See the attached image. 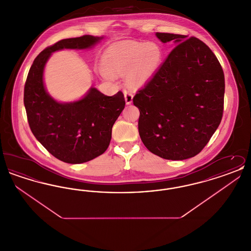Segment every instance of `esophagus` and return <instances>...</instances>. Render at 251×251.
<instances>
[{
  "label": "esophagus",
  "mask_w": 251,
  "mask_h": 251,
  "mask_svg": "<svg viewBox=\"0 0 251 251\" xmlns=\"http://www.w3.org/2000/svg\"><path fill=\"white\" fill-rule=\"evenodd\" d=\"M124 97H125L126 104H131L132 102V98H133L131 90H124Z\"/></svg>",
  "instance_id": "esophagus-1"
}]
</instances>
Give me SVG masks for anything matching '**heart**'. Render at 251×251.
<instances>
[{
	"instance_id": "heart-1",
	"label": "heart",
	"mask_w": 251,
	"mask_h": 251,
	"mask_svg": "<svg viewBox=\"0 0 251 251\" xmlns=\"http://www.w3.org/2000/svg\"><path fill=\"white\" fill-rule=\"evenodd\" d=\"M161 60L162 51L155 43L122 41L103 52L101 74L106 79L126 75L127 84L137 87L153 75Z\"/></svg>"
}]
</instances>
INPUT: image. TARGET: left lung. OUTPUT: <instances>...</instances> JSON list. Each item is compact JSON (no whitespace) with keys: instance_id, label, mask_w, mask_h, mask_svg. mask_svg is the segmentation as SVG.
<instances>
[{"instance_id":"1","label":"left lung","mask_w":251,"mask_h":251,"mask_svg":"<svg viewBox=\"0 0 251 251\" xmlns=\"http://www.w3.org/2000/svg\"><path fill=\"white\" fill-rule=\"evenodd\" d=\"M175 45L153 77L133 97L146 148L167 160L197 155L223 115L225 78L214 52L199 38L156 33Z\"/></svg>"}]
</instances>
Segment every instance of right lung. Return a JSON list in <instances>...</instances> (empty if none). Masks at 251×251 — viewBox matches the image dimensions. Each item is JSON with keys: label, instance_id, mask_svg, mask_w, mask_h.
<instances>
[{"label": "right lung", "instance_id": "1", "mask_svg": "<svg viewBox=\"0 0 251 251\" xmlns=\"http://www.w3.org/2000/svg\"><path fill=\"white\" fill-rule=\"evenodd\" d=\"M102 38L86 35L60 40L36 56L26 79L24 101L31 131L51 155L68 164L88 162L107 150L125 100L121 91L110 97L91 87L79 100L59 102L45 88V65L54 51L92 48Z\"/></svg>", "mask_w": 251, "mask_h": 251}]
</instances>
